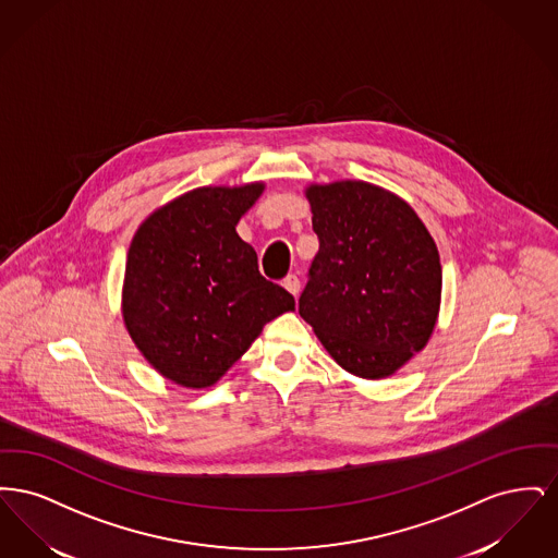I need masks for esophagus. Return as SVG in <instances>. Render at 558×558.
<instances>
[{
  "label": "esophagus",
  "mask_w": 558,
  "mask_h": 558,
  "mask_svg": "<svg viewBox=\"0 0 558 558\" xmlns=\"http://www.w3.org/2000/svg\"><path fill=\"white\" fill-rule=\"evenodd\" d=\"M282 287L296 296V294L301 292V280H299L294 274H289V276L282 280Z\"/></svg>",
  "instance_id": "1"
}]
</instances>
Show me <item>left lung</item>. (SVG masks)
<instances>
[{"label": "left lung", "mask_w": 558, "mask_h": 558, "mask_svg": "<svg viewBox=\"0 0 558 558\" xmlns=\"http://www.w3.org/2000/svg\"><path fill=\"white\" fill-rule=\"evenodd\" d=\"M319 248L299 314L347 372L385 378L426 345L441 299V264L425 223L366 182L307 187Z\"/></svg>", "instance_id": "8db88e82"}]
</instances>
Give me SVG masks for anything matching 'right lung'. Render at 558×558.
Masks as SVG:
<instances>
[{
  "instance_id": "right-lung-1",
  "label": "right lung",
  "mask_w": 558,
  "mask_h": 558,
  "mask_svg": "<svg viewBox=\"0 0 558 558\" xmlns=\"http://www.w3.org/2000/svg\"><path fill=\"white\" fill-rule=\"evenodd\" d=\"M264 184L198 187L153 213L128 253L123 318L157 371L184 387L217 383L267 322L294 310L236 223Z\"/></svg>"
}]
</instances>
